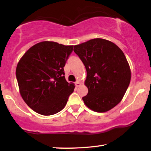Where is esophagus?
<instances>
[{
	"instance_id": "1",
	"label": "esophagus",
	"mask_w": 151,
	"mask_h": 151,
	"mask_svg": "<svg viewBox=\"0 0 151 151\" xmlns=\"http://www.w3.org/2000/svg\"><path fill=\"white\" fill-rule=\"evenodd\" d=\"M75 85H76V87H80L81 85V83L79 81H76V83H75Z\"/></svg>"
}]
</instances>
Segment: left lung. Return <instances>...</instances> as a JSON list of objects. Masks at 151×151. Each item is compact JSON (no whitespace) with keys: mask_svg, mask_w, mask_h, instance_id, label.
<instances>
[{"mask_svg":"<svg viewBox=\"0 0 151 151\" xmlns=\"http://www.w3.org/2000/svg\"><path fill=\"white\" fill-rule=\"evenodd\" d=\"M74 51L87 70L85 104L97 112L113 109L122 100L131 80V70L122 50L110 40L97 38L75 45Z\"/></svg>","mask_w":151,"mask_h":151,"instance_id":"8db88e82","label":"left lung"}]
</instances>
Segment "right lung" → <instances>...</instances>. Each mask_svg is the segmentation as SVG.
<instances>
[{
    "mask_svg": "<svg viewBox=\"0 0 151 151\" xmlns=\"http://www.w3.org/2000/svg\"><path fill=\"white\" fill-rule=\"evenodd\" d=\"M73 45L42 41L31 47L19 60L16 77L19 93L34 111L52 115L66 106L75 84L68 83L64 67Z\"/></svg>",
    "mask_w": 151,
    "mask_h": 151,
    "instance_id": "add662e5",
    "label": "right lung"
}]
</instances>
